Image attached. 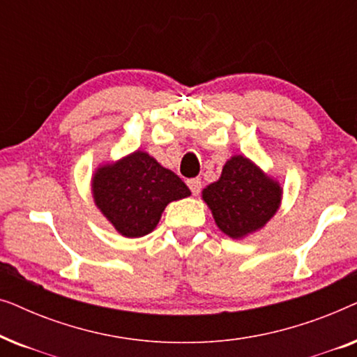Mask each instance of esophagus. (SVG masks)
<instances>
[{
	"label": "esophagus",
	"instance_id": "obj_1",
	"mask_svg": "<svg viewBox=\"0 0 357 357\" xmlns=\"http://www.w3.org/2000/svg\"><path fill=\"white\" fill-rule=\"evenodd\" d=\"M187 185H188V188L192 190V193L195 195V197L202 192V180L199 178H190V180H187Z\"/></svg>",
	"mask_w": 357,
	"mask_h": 357
}]
</instances>
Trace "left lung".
<instances>
[{"mask_svg":"<svg viewBox=\"0 0 357 357\" xmlns=\"http://www.w3.org/2000/svg\"><path fill=\"white\" fill-rule=\"evenodd\" d=\"M203 199L224 234L242 238L273 218L281 203V187L243 155H234L218 182L203 190Z\"/></svg>","mask_w":357,"mask_h":357,"instance_id":"8db88e82","label":"left lung"}]
</instances>
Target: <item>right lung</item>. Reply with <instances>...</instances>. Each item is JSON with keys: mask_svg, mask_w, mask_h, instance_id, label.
<instances>
[{"mask_svg": "<svg viewBox=\"0 0 357 357\" xmlns=\"http://www.w3.org/2000/svg\"><path fill=\"white\" fill-rule=\"evenodd\" d=\"M92 193L97 208L125 237L154 231L170 202L190 197L178 175L143 151L97 169Z\"/></svg>", "mask_w": 357, "mask_h": 357, "instance_id": "add662e5", "label": "right lung"}]
</instances>
